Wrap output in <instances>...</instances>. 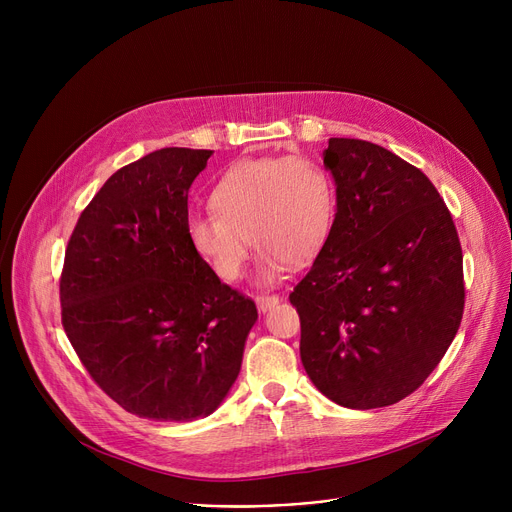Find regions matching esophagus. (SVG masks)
Instances as JSON below:
<instances>
[{
	"instance_id": "obj_1",
	"label": "esophagus",
	"mask_w": 512,
	"mask_h": 512,
	"mask_svg": "<svg viewBox=\"0 0 512 512\" xmlns=\"http://www.w3.org/2000/svg\"><path fill=\"white\" fill-rule=\"evenodd\" d=\"M255 303H257L259 311H267V309H272L274 305L280 303V297H276V294H259Z\"/></svg>"
}]
</instances>
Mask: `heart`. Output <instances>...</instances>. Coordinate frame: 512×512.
<instances>
[{
  "mask_svg": "<svg viewBox=\"0 0 512 512\" xmlns=\"http://www.w3.org/2000/svg\"><path fill=\"white\" fill-rule=\"evenodd\" d=\"M213 215L186 224L193 251L224 282H236L251 245L261 251L263 282L284 267L309 265L336 222V188L328 170L309 157H259L234 164L209 195Z\"/></svg>",
  "mask_w": 512,
  "mask_h": 512,
  "instance_id": "heart-1",
  "label": "heart"
}]
</instances>
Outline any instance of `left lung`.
Here are the masks:
<instances>
[{
	"instance_id": "8db88e82",
	"label": "left lung",
	"mask_w": 512,
	"mask_h": 512,
	"mask_svg": "<svg viewBox=\"0 0 512 512\" xmlns=\"http://www.w3.org/2000/svg\"><path fill=\"white\" fill-rule=\"evenodd\" d=\"M324 166L336 182L334 230L290 292L301 361L336 405L388 407L427 380L459 332V234L436 186L392 151L330 139Z\"/></svg>"
}]
</instances>
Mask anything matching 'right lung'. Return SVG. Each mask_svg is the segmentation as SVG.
<instances>
[{
  "mask_svg": "<svg viewBox=\"0 0 512 512\" xmlns=\"http://www.w3.org/2000/svg\"><path fill=\"white\" fill-rule=\"evenodd\" d=\"M213 151L166 147L107 178L80 213L60 278L62 324L95 384L153 421H193L238 378L255 303L186 238L188 188Z\"/></svg>",
  "mask_w": 512,
  "mask_h": 512,
  "instance_id": "add662e5",
  "label": "right lung"
}]
</instances>
